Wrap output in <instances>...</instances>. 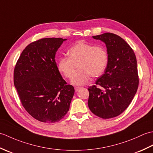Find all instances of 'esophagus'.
I'll return each mask as SVG.
<instances>
[{"mask_svg":"<svg viewBox=\"0 0 153 153\" xmlns=\"http://www.w3.org/2000/svg\"><path fill=\"white\" fill-rule=\"evenodd\" d=\"M82 88V87H75V91H76L77 92V91H78Z\"/></svg>","mask_w":153,"mask_h":153,"instance_id":"34e87169","label":"esophagus"}]
</instances>
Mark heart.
<instances>
[{
    "label": "heart",
    "instance_id": "b5f03b06",
    "mask_svg": "<svg viewBox=\"0 0 153 153\" xmlns=\"http://www.w3.org/2000/svg\"><path fill=\"white\" fill-rule=\"evenodd\" d=\"M69 57H62L58 62L60 72L67 78H70L76 66L79 70L71 78L72 85L81 86L89 82L91 76H100L108 63V53L101 45H93L79 41L68 50Z\"/></svg>",
    "mask_w": 153,
    "mask_h": 153
}]
</instances>
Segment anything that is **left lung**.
<instances>
[{
    "instance_id": "8db88e82",
    "label": "left lung",
    "mask_w": 153,
    "mask_h": 153,
    "mask_svg": "<svg viewBox=\"0 0 153 153\" xmlns=\"http://www.w3.org/2000/svg\"><path fill=\"white\" fill-rule=\"evenodd\" d=\"M105 43L108 63L105 73L89 87L88 106L103 119L114 118L132 101L139 85L137 59L131 47L118 35L105 33L93 36Z\"/></svg>"
}]
</instances>
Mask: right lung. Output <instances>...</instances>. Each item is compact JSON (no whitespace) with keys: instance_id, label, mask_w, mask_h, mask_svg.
I'll return each instance as SVG.
<instances>
[{"instance_id":"right-lung-1","label":"right lung","mask_w":153,"mask_h":153,"mask_svg":"<svg viewBox=\"0 0 153 153\" xmlns=\"http://www.w3.org/2000/svg\"><path fill=\"white\" fill-rule=\"evenodd\" d=\"M66 39L44 38L28 45L14 71V83L23 106L39 121H60L70 108L75 90L67 85L55 61Z\"/></svg>"}]
</instances>
